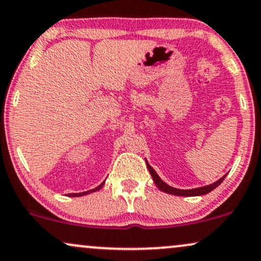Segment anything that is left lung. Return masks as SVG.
Wrapping results in <instances>:
<instances>
[{"label": "left lung", "mask_w": 261, "mask_h": 261, "mask_svg": "<svg viewBox=\"0 0 261 261\" xmlns=\"http://www.w3.org/2000/svg\"><path fill=\"white\" fill-rule=\"evenodd\" d=\"M146 166H148V168H149V172H150V174H151V177H152V179H154L156 187H158L160 191L168 193V194L178 195V197H198V195L207 194V193L214 191L216 187H219L220 185H221L222 180L225 179V177H226V174H225V176L221 177L219 180H216L215 183H213V185H209V186L199 187V188H194V189H178V188H173V187L168 186L167 183H165L164 180L159 177V174L155 172L154 168L150 166L148 161H146Z\"/></svg>", "instance_id": "1"}]
</instances>
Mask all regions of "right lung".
I'll list each match as a JSON object with an SVG mask.
<instances>
[{"instance_id": "obj_1", "label": "right lung", "mask_w": 261, "mask_h": 261, "mask_svg": "<svg viewBox=\"0 0 261 261\" xmlns=\"http://www.w3.org/2000/svg\"><path fill=\"white\" fill-rule=\"evenodd\" d=\"M105 185V182L101 183L100 186H97L96 188L94 189H90V191H87V192H83V193H70V194H68V197H83V195H87V194H90V193H94L96 191H100L101 188H102V186Z\"/></svg>"}]
</instances>
